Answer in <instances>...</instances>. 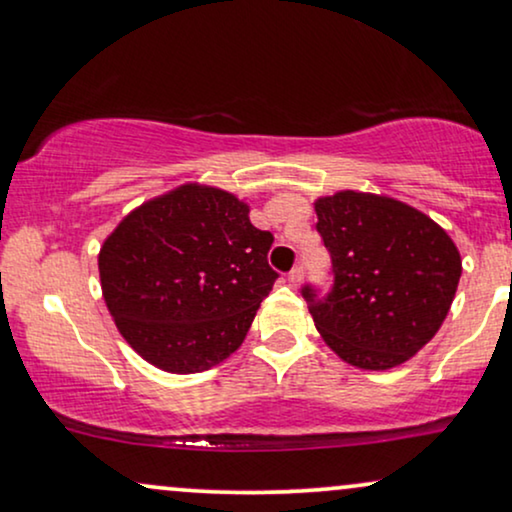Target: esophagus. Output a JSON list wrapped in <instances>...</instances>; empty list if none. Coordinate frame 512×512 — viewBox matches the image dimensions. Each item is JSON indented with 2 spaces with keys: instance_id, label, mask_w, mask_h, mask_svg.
Returning <instances> with one entry per match:
<instances>
[{
  "instance_id": "1",
  "label": "esophagus",
  "mask_w": 512,
  "mask_h": 512,
  "mask_svg": "<svg viewBox=\"0 0 512 512\" xmlns=\"http://www.w3.org/2000/svg\"><path fill=\"white\" fill-rule=\"evenodd\" d=\"M288 283H290V286H293V288L300 286V283H302V267H295L293 271H290V274H288Z\"/></svg>"
}]
</instances>
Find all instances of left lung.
<instances>
[{
  "mask_svg": "<svg viewBox=\"0 0 512 512\" xmlns=\"http://www.w3.org/2000/svg\"><path fill=\"white\" fill-rule=\"evenodd\" d=\"M333 257V288L309 300L316 331L349 366L387 371L435 338L456 297L463 264L451 236L411 205L364 191L314 200Z\"/></svg>",
  "mask_w": 512,
  "mask_h": 512,
  "instance_id": "8db88e82",
  "label": "left lung"
}]
</instances>
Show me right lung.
<instances>
[{
  "instance_id": "obj_1",
  "label": "right lung",
  "mask_w": 512,
  "mask_h": 512,
  "mask_svg": "<svg viewBox=\"0 0 512 512\" xmlns=\"http://www.w3.org/2000/svg\"><path fill=\"white\" fill-rule=\"evenodd\" d=\"M269 231L231 191L186 181L120 219L99 250L101 293L127 345L160 371H208L236 352L278 274Z\"/></svg>"
}]
</instances>
